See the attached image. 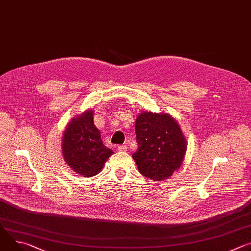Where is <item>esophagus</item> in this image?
<instances>
[{
	"label": "esophagus",
	"mask_w": 251,
	"mask_h": 251,
	"mask_svg": "<svg viewBox=\"0 0 251 251\" xmlns=\"http://www.w3.org/2000/svg\"><path fill=\"white\" fill-rule=\"evenodd\" d=\"M118 150H119V151H126V150H127V146H125V145H119V146H118Z\"/></svg>",
	"instance_id": "obj_1"
}]
</instances>
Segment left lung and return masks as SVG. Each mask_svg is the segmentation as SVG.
Listing matches in <instances>:
<instances>
[{
	"instance_id": "8db88e82",
	"label": "left lung",
	"mask_w": 251,
	"mask_h": 251,
	"mask_svg": "<svg viewBox=\"0 0 251 251\" xmlns=\"http://www.w3.org/2000/svg\"><path fill=\"white\" fill-rule=\"evenodd\" d=\"M138 148L132 157L139 172L153 181L168 179L184 160L187 141L177 121L167 113L143 111L135 122Z\"/></svg>"
}]
</instances>
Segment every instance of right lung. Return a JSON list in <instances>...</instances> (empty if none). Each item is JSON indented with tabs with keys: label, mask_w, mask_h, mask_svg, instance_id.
Listing matches in <instances>:
<instances>
[{
	"label": "right lung",
	"mask_w": 251,
	"mask_h": 251,
	"mask_svg": "<svg viewBox=\"0 0 251 251\" xmlns=\"http://www.w3.org/2000/svg\"><path fill=\"white\" fill-rule=\"evenodd\" d=\"M94 111L89 109L68 123L62 137L65 162L76 174L92 177L100 173L113 151L101 139L94 124Z\"/></svg>",
	"instance_id": "add662e5"
}]
</instances>
